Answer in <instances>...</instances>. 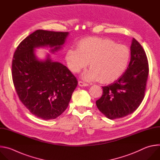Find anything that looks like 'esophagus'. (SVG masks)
I'll list each match as a JSON object with an SVG mask.
<instances>
[{
	"instance_id": "1",
	"label": "esophagus",
	"mask_w": 160,
	"mask_h": 160,
	"mask_svg": "<svg viewBox=\"0 0 160 160\" xmlns=\"http://www.w3.org/2000/svg\"><path fill=\"white\" fill-rule=\"evenodd\" d=\"M78 84H79V86H80L81 87L82 86H89V84L88 83H86V82H84L83 81H79L78 82Z\"/></svg>"
}]
</instances>
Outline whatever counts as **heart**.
Listing matches in <instances>:
<instances>
[{
  "instance_id": "heart-1",
  "label": "heart",
  "mask_w": 160,
  "mask_h": 160,
  "mask_svg": "<svg viewBox=\"0 0 160 160\" xmlns=\"http://www.w3.org/2000/svg\"><path fill=\"white\" fill-rule=\"evenodd\" d=\"M131 59V51L127 46L117 44L105 38L91 37L80 41L77 50L69 49L66 60L70 71L78 73L89 62L90 70L83 76L89 81H100L107 84L120 78L126 71Z\"/></svg>"
}]
</instances>
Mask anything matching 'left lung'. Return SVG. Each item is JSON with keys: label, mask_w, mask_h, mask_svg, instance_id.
<instances>
[{"label": "left lung", "mask_w": 160, "mask_h": 160, "mask_svg": "<svg viewBox=\"0 0 160 160\" xmlns=\"http://www.w3.org/2000/svg\"><path fill=\"white\" fill-rule=\"evenodd\" d=\"M148 74L146 52L141 45L133 38L129 64L119 79L103 87L102 97L96 102L98 110L111 120L133 113L144 99Z\"/></svg>", "instance_id": "left-lung-1"}]
</instances>
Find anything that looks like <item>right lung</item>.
I'll use <instances>...</instances> for the list:
<instances>
[{"instance_id":"obj_1","label":"right lung","mask_w":160,"mask_h":160,"mask_svg":"<svg viewBox=\"0 0 160 160\" xmlns=\"http://www.w3.org/2000/svg\"><path fill=\"white\" fill-rule=\"evenodd\" d=\"M69 32L38 29L18 46L12 62L14 88L22 103L33 115L43 120L54 119L68 108L78 85L68 68L48 55L40 61L34 48L49 46L52 52L64 44Z\"/></svg>"}]
</instances>
